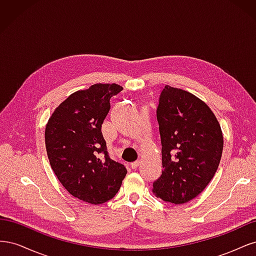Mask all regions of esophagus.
I'll list each match as a JSON object with an SVG mask.
<instances>
[{
  "mask_svg": "<svg viewBox=\"0 0 256 256\" xmlns=\"http://www.w3.org/2000/svg\"><path fill=\"white\" fill-rule=\"evenodd\" d=\"M138 166H140V160H136V161H134V162H131L130 164V166H131V168H136Z\"/></svg>",
  "mask_w": 256,
  "mask_h": 256,
  "instance_id": "34e87169",
  "label": "esophagus"
}]
</instances>
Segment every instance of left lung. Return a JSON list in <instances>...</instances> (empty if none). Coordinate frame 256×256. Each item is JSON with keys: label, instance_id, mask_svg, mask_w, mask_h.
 <instances>
[{"label": "left lung", "instance_id": "8db88e82", "mask_svg": "<svg viewBox=\"0 0 256 256\" xmlns=\"http://www.w3.org/2000/svg\"><path fill=\"white\" fill-rule=\"evenodd\" d=\"M157 120L164 170L152 192L164 202L187 203L206 188L219 166L221 127L204 102L170 85L160 94Z\"/></svg>", "mask_w": 256, "mask_h": 256}]
</instances>
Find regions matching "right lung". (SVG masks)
Returning <instances> with one entry per match:
<instances>
[{"instance_id":"add662e5","label":"right lung","mask_w":256,"mask_h":256,"mask_svg":"<svg viewBox=\"0 0 256 256\" xmlns=\"http://www.w3.org/2000/svg\"><path fill=\"white\" fill-rule=\"evenodd\" d=\"M118 84H94L69 96L53 112L44 131L46 150L54 174L70 194L83 202L102 204L115 196L127 174L112 160L102 125Z\"/></svg>"}]
</instances>
